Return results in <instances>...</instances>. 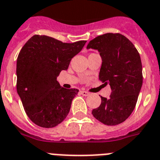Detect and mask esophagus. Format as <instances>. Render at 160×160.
<instances>
[{"instance_id":"obj_1","label":"esophagus","mask_w":160,"mask_h":160,"mask_svg":"<svg viewBox=\"0 0 160 160\" xmlns=\"http://www.w3.org/2000/svg\"><path fill=\"white\" fill-rule=\"evenodd\" d=\"M80 93H81L83 96H84V97H87V96L89 95V92L84 91V90H81V91H80Z\"/></svg>"}]
</instances>
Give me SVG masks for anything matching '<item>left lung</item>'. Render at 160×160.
<instances>
[{
	"mask_svg": "<svg viewBox=\"0 0 160 160\" xmlns=\"http://www.w3.org/2000/svg\"><path fill=\"white\" fill-rule=\"evenodd\" d=\"M97 50L102 59L99 80L109 84V98L92 113L107 126L118 125L128 118L135 107L142 85L141 58L131 42L121 34L100 35L91 40L87 49Z\"/></svg>",
	"mask_w": 160,
	"mask_h": 160,
	"instance_id": "obj_1",
	"label": "left lung"
}]
</instances>
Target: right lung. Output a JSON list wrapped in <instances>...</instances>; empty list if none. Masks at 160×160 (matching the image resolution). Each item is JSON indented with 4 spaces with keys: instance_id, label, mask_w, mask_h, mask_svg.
<instances>
[{
    "instance_id": "add662e5",
    "label": "right lung",
    "mask_w": 160,
    "mask_h": 160,
    "mask_svg": "<svg viewBox=\"0 0 160 160\" xmlns=\"http://www.w3.org/2000/svg\"><path fill=\"white\" fill-rule=\"evenodd\" d=\"M86 41L65 43L46 35H34L17 59V91L27 116L37 126L52 128L67 118L79 90L57 81L61 71L83 49Z\"/></svg>"
}]
</instances>
